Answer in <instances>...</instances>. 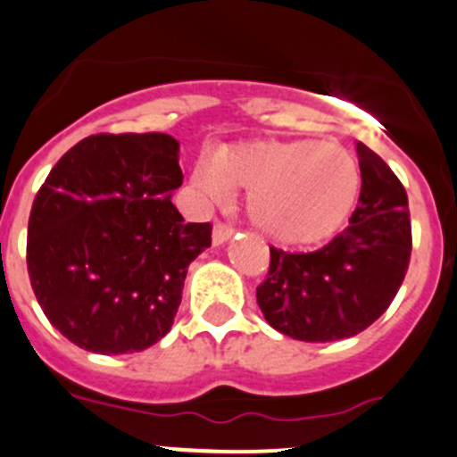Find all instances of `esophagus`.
<instances>
[{
    "label": "esophagus",
    "instance_id": "obj_1",
    "mask_svg": "<svg viewBox=\"0 0 457 457\" xmlns=\"http://www.w3.org/2000/svg\"><path fill=\"white\" fill-rule=\"evenodd\" d=\"M233 233H235L233 227H228V224H224V222H218L213 227V244L215 246H220V244H224L227 239L233 237Z\"/></svg>",
    "mask_w": 457,
    "mask_h": 457
}]
</instances>
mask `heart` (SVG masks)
Listing matches in <instances>:
<instances>
[{
	"label": "heart",
	"instance_id": "obj_1",
	"mask_svg": "<svg viewBox=\"0 0 457 457\" xmlns=\"http://www.w3.org/2000/svg\"><path fill=\"white\" fill-rule=\"evenodd\" d=\"M194 189L224 203L248 191V215L274 242L307 246L331 237L357 203L361 174L336 141L262 139L222 148L194 170Z\"/></svg>",
	"mask_w": 457,
	"mask_h": 457
}]
</instances>
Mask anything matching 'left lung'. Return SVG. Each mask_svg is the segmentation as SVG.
Here are the masks:
<instances>
[{
    "mask_svg": "<svg viewBox=\"0 0 457 457\" xmlns=\"http://www.w3.org/2000/svg\"><path fill=\"white\" fill-rule=\"evenodd\" d=\"M360 204L348 227L313 253L270 246L257 303L277 331L303 342L357 336L390 307L411 254L407 194L395 171L357 144Z\"/></svg>",
    "mask_w": 457,
    "mask_h": 457,
    "instance_id": "obj_1",
    "label": "left lung"
}]
</instances>
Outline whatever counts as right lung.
I'll return each mask as SVG.
<instances>
[{"mask_svg": "<svg viewBox=\"0 0 457 457\" xmlns=\"http://www.w3.org/2000/svg\"><path fill=\"white\" fill-rule=\"evenodd\" d=\"M179 141L163 132L91 135L61 156L28 220V274L67 340L102 355L139 353L171 328L209 222L171 204Z\"/></svg>", "mask_w": 457, "mask_h": 457, "instance_id": "1", "label": "right lung"}]
</instances>
